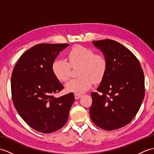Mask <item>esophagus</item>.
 <instances>
[{"instance_id": "obj_1", "label": "esophagus", "mask_w": 154, "mask_h": 154, "mask_svg": "<svg viewBox=\"0 0 154 154\" xmlns=\"http://www.w3.org/2000/svg\"><path fill=\"white\" fill-rule=\"evenodd\" d=\"M82 96L81 95V94H79V93H75V99H79V98Z\"/></svg>"}]
</instances>
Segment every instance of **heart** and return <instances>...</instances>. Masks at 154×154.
Returning <instances> with one entry per match:
<instances>
[{"label": "heart", "mask_w": 154, "mask_h": 154, "mask_svg": "<svg viewBox=\"0 0 154 154\" xmlns=\"http://www.w3.org/2000/svg\"><path fill=\"white\" fill-rule=\"evenodd\" d=\"M68 62L57 59L52 63L51 69L55 77L65 82L70 77L71 67L77 68L79 77L70 80L65 85L67 91L81 93L92 86L93 82H100L106 74L108 63L106 57L100 54H95L92 49L77 45L73 48L67 54Z\"/></svg>", "instance_id": "1"}]
</instances>
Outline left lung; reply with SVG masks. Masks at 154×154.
Returning a JSON list of instances; mask_svg holds the SVG:
<instances>
[{"mask_svg":"<svg viewBox=\"0 0 154 154\" xmlns=\"http://www.w3.org/2000/svg\"><path fill=\"white\" fill-rule=\"evenodd\" d=\"M103 52L108 67L89 110L93 123L106 130L119 129L133 120L145 94L144 75L132 51L112 40L93 41Z\"/></svg>","mask_w":154,"mask_h":154,"instance_id":"1","label":"left lung"}]
</instances>
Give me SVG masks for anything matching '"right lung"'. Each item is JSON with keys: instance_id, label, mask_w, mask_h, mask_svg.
<instances>
[{"instance_id": "obj_1", "label": "right lung", "mask_w": 154, "mask_h": 154, "mask_svg": "<svg viewBox=\"0 0 154 154\" xmlns=\"http://www.w3.org/2000/svg\"><path fill=\"white\" fill-rule=\"evenodd\" d=\"M68 44H40L24 52L11 77L12 102L32 128L51 133L66 124L75 97L70 93L55 98L63 89L51 69L52 63Z\"/></svg>"}]
</instances>
